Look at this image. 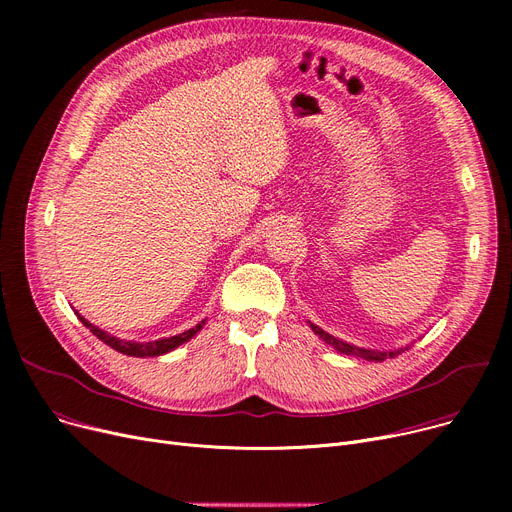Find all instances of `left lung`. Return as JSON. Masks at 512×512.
I'll return each mask as SVG.
<instances>
[{"label":"left lung","instance_id":"8db88e82","mask_svg":"<svg viewBox=\"0 0 512 512\" xmlns=\"http://www.w3.org/2000/svg\"><path fill=\"white\" fill-rule=\"evenodd\" d=\"M311 326V330L321 338V340H326L328 344H332L336 351H340V353H344V355H353V357H359V359H365V361H384V359H394V357H398L402 351H407V348H398V351H369V348H361V346H353V344H346V342H342V340H338V338H334V336H330L328 332H324L321 328H317L315 324H309Z\"/></svg>","mask_w":512,"mask_h":512}]
</instances>
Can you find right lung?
I'll list each match as a JSON object with an SVG mask.
<instances>
[{
	"instance_id": "1",
	"label": "right lung",
	"mask_w": 512,
	"mask_h": 512,
	"mask_svg": "<svg viewBox=\"0 0 512 512\" xmlns=\"http://www.w3.org/2000/svg\"><path fill=\"white\" fill-rule=\"evenodd\" d=\"M78 319L83 321V324H85L101 342H105L107 346H112L114 351H118V353H122V355H128V357H159V355H164V353H170V351H174L176 346H180L182 342L191 340V338L203 328V324H205V321H201V324H197L195 328L186 330V332H182V334H178V336L161 338V340H155V342H126V340H120V338H116V336H112V334H107V332L99 330L97 326L89 324V321H87L85 317L78 315Z\"/></svg>"
}]
</instances>
